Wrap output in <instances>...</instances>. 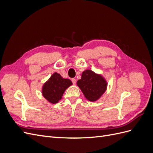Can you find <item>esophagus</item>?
<instances>
[{
	"mask_svg": "<svg viewBox=\"0 0 153 153\" xmlns=\"http://www.w3.org/2000/svg\"><path fill=\"white\" fill-rule=\"evenodd\" d=\"M71 81H72V82H73V84L75 85V84H76V79L75 78H72L71 79Z\"/></svg>",
	"mask_w": 153,
	"mask_h": 153,
	"instance_id": "1",
	"label": "esophagus"
}]
</instances>
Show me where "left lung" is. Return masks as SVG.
<instances>
[{"label": "left lung", "instance_id": "8db88e82", "mask_svg": "<svg viewBox=\"0 0 153 153\" xmlns=\"http://www.w3.org/2000/svg\"><path fill=\"white\" fill-rule=\"evenodd\" d=\"M108 83L100 74H97L91 69L82 72L81 79L77 81V85L85 98L90 101L98 100L107 88Z\"/></svg>", "mask_w": 153, "mask_h": 153}]
</instances>
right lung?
I'll list each match as a JSON object with an SVG mask.
<instances>
[{"mask_svg": "<svg viewBox=\"0 0 153 153\" xmlns=\"http://www.w3.org/2000/svg\"><path fill=\"white\" fill-rule=\"evenodd\" d=\"M72 84L71 81L68 78H64L60 74L55 72L44 83L41 93L49 103L55 104L61 100L64 91Z\"/></svg>", "mask_w": 153, "mask_h": 153, "instance_id": "right-lung-1", "label": "right lung"}]
</instances>
